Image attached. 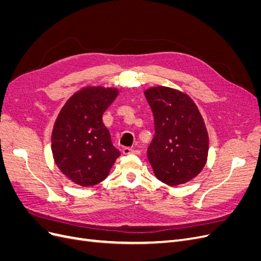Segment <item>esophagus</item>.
<instances>
[{
    "mask_svg": "<svg viewBox=\"0 0 261 261\" xmlns=\"http://www.w3.org/2000/svg\"><path fill=\"white\" fill-rule=\"evenodd\" d=\"M123 153L124 154H130V153H139L138 150H134L132 148H124L123 149Z\"/></svg>",
    "mask_w": 261,
    "mask_h": 261,
    "instance_id": "esophagus-1",
    "label": "esophagus"
}]
</instances>
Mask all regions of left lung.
I'll use <instances>...</instances> for the list:
<instances>
[{
    "mask_svg": "<svg viewBox=\"0 0 261 261\" xmlns=\"http://www.w3.org/2000/svg\"><path fill=\"white\" fill-rule=\"evenodd\" d=\"M154 120V137L147 150L154 175L176 186L196 177L206 165L209 137L198 108L188 94L170 87L145 91Z\"/></svg>",
    "mask_w": 261,
    "mask_h": 261,
    "instance_id": "left-lung-1",
    "label": "left lung"
}]
</instances>
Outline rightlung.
<instances>
[{
  "label": "right lung",
  "mask_w": 261,
  "mask_h": 261,
  "mask_svg": "<svg viewBox=\"0 0 261 261\" xmlns=\"http://www.w3.org/2000/svg\"><path fill=\"white\" fill-rule=\"evenodd\" d=\"M117 94L116 88L84 87L66 101L54 123L51 137L54 162L77 185L100 183L121 155L102 122V115Z\"/></svg>",
  "instance_id": "right-lung-1"
}]
</instances>
